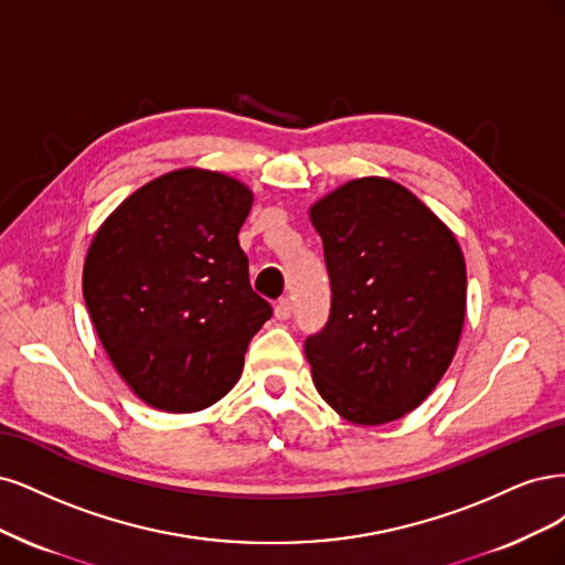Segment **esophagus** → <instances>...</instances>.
Wrapping results in <instances>:
<instances>
[{
	"mask_svg": "<svg viewBox=\"0 0 565 565\" xmlns=\"http://www.w3.org/2000/svg\"><path fill=\"white\" fill-rule=\"evenodd\" d=\"M290 312H294V302H290V298H281L277 305H275V317L279 321H286L290 317Z\"/></svg>",
	"mask_w": 565,
	"mask_h": 565,
	"instance_id": "esophagus-1",
	"label": "esophagus"
}]
</instances>
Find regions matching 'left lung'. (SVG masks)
<instances>
[{"label": "left lung", "instance_id": "obj_1", "mask_svg": "<svg viewBox=\"0 0 565 565\" xmlns=\"http://www.w3.org/2000/svg\"><path fill=\"white\" fill-rule=\"evenodd\" d=\"M331 315L305 340L315 387L344 420L385 425L420 406L458 350L467 269L455 234L387 178H359L309 209Z\"/></svg>", "mask_w": 565, "mask_h": 565}]
</instances>
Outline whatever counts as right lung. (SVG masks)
Wrapping results in <instances>:
<instances>
[{
  "instance_id": "right-lung-1",
  "label": "right lung",
  "mask_w": 565,
  "mask_h": 565,
  "mask_svg": "<svg viewBox=\"0 0 565 565\" xmlns=\"http://www.w3.org/2000/svg\"><path fill=\"white\" fill-rule=\"evenodd\" d=\"M250 204L236 178L178 169L126 196L88 246L90 321L126 385L157 411L221 402L271 317L239 246Z\"/></svg>"
}]
</instances>
